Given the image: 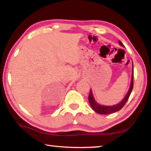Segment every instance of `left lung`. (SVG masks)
Wrapping results in <instances>:
<instances>
[{
    "mask_svg": "<svg viewBox=\"0 0 151 151\" xmlns=\"http://www.w3.org/2000/svg\"><path fill=\"white\" fill-rule=\"evenodd\" d=\"M119 44L122 46H123V43L120 42H119ZM133 88V73H132V78H131V85L129 87V91L127 92V95L125 96V97L123 98V100L121 102L119 103L117 105H114L113 106H100L98 104L94 99V97H93L92 93L91 90H90L89 96H88V101L90 104V106L94 110L97 112L98 114H103V115H106V114H110L112 113H114V112H116L121 109L123 106H125L126 102H127V100L129 98V96L132 91Z\"/></svg>",
    "mask_w": 151,
    "mask_h": 151,
    "instance_id": "8db88e82",
    "label": "left lung"
}]
</instances>
